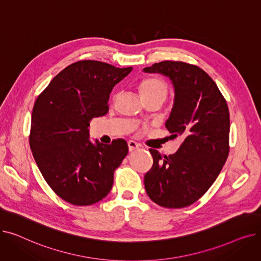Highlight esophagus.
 I'll return each mask as SVG.
<instances>
[{"mask_svg": "<svg viewBox=\"0 0 261 261\" xmlns=\"http://www.w3.org/2000/svg\"><path fill=\"white\" fill-rule=\"evenodd\" d=\"M128 147H129V151H133V150L139 149L141 147V145L138 144V143H135L134 141H129L128 142Z\"/></svg>", "mask_w": 261, "mask_h": 261, "instance_id": "1", "label": "esophagus"}]
</instances>
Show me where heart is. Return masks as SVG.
Segmentation results:
<instances>
[{
	"mask_svg": "<svg viewBox=\"0 0 261 261\" xmlns=\"http://www.w3.org/2000/svg\"><path fill=\"white\" fill-rule=\"evenodd\" d=\"M143 98H149L152 96H161L164 99L168 94V86L165 81L158 77L144 78L139 86Z\"/></svg>",
	"mask_w": 261,
	"mask_h": 261,
	"instance_id": "1",
	"label": "heart"
}]
</instances>
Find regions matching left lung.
Here are the masks:
<instances>
[{
    "label": "left lung",
    "mask_w": 261,
    "mask_h": 261,
    "mask_svg": "<svg viewBox=\"0 0 261 261\" xmlns=\"http://www.w3.org/2000/svg\"><path fill=\"white\" fill-rule=\"evenodd\" d=\"M170 78L174 103L165 126L184 138L179 150L164 155L149 149L153 165L144 177L146 193L162 207L182 208L213 185L229 152V112L215 81L197 65L162 61L144 68Z\"/></svg>",
    "instance_id": "1"
}]
</instances>
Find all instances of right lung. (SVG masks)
Wrapping results in <instances>:
<instances>
[{"label":"right lung","mask_w":261,"mask_h":261,"mask_svg":"<svg viewBox=\"0 0 261 261\" xmlns=\"http://www.w3.org/2000/svg\"><path fill=\"white\" fill-rule=\"evenodd\" d=\"M131 71V66L77 61L54 77L36 99L30 146L44 180L67 203L92 205L112 188L114 171L128 153L127 142L93 145L88 127L92 118L108 113L110 93Z\"/></svg>","instance_id":"right-lung-1"}]
</instances>
